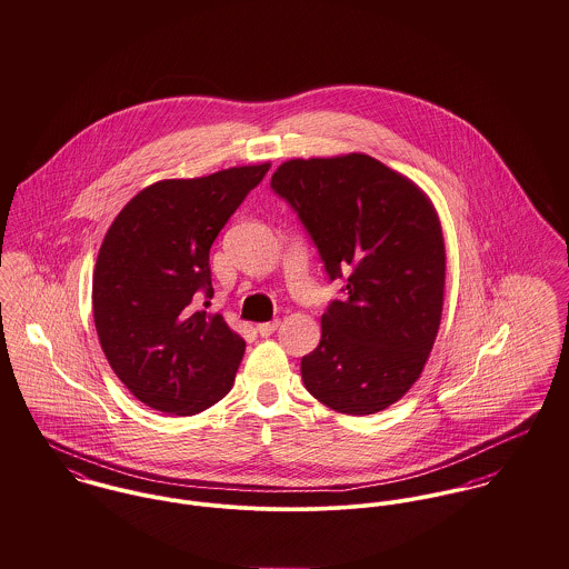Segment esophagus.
I'll return each mask as SVG.
<instances>
[{"mask_svg":"<svg viewBox=\"0 0 569 569\" xmlns=\"http://www.w3.org/2000/svg\"><path fill=\"white\" fill-rule=\"evenodd\" d=\"M277 327H279V320H277V318H274V320H268V322H259V325H257V333H259L261 338H268L270 333L277 331Z\"/></svg>","mask_w":569,"mask_h":569,"instance_id":"34e87169","label":"esophagus"}]
</instances>
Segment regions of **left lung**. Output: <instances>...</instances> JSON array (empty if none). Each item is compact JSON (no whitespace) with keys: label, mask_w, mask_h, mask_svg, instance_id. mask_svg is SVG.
<instances>
[{"label":"left lung","mask_w":569,"mask_h":569,"mask_svg":"<svg viewBox=\"0 0 569 569\" xmlns=\"http://www.w3.org/2000/svg\"><path fill=\"white\" fill-rule=\"evenodd\" d=\"M272 191L299 216L342 301L301 360L308 392L342 415H373L419 379L441 325V222L412 181L369 154L292 159Z\"/></svg>","instance_id":"left-lung-1"}]
</instances>
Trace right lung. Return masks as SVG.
Masks as SVG:
<instances>
[{
  "label": "right lung",
  "mask_w": 569,
  "mask_h": 569,
  "mask_svg": "<svg viewBox=\"0 0 569 569\" xmlns=\"http://www.w3.org/2000/svg\"><path fill=\"white\" fill-rule=\"evenodd\" d=\"M268 168L159 181L104 236L91 295L98 338L116 376L159 412L190 417L233 386L247 342L200 301L213 297V240Z\"/></svg>",
  "instance_id": "right-lung-1"
}]
</instances>
